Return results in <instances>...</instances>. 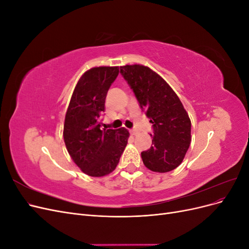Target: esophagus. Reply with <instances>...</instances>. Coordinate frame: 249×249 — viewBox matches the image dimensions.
<instances>
[{
    "instance_id": "34e87169",
    "label": "esophagus",
    "mask_w": 249,
    "mask_h": 249,
    "mask_svg": "<svg viewBox=\"0 0 249 249\" xmlns=\"http://www.w3.org/2000/svg\"><path fill=\"white\" fill-rule=\"evenodd\" d=\"M130 133L132 134V135H137V133H138V131L136 130V129H132L131 131H130Z\"/></svg>"
}]
</instances>
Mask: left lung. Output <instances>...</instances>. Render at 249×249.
Returning <instances> with one entry per match:
<instances>
[{
    "label": "left lung",
    "instance_id": "1",
    "mask_svg": "<svg viewBox=\"0 0 249 249\" xmlns=\"http://www.w3.org/2000/svg\"><path fill=\"white\" fill-rule=\"evenodd\" d=\"M142 111L153 124L152 146L141 153L143 164L155 172H168L183 162L191 142V122L172 88L147 66H120Z\"/></svg>",
    "mask_w": 249,
    "mask_h": 249
}]
</instances>
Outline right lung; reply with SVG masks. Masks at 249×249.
I'll use <instances>...</instances> for the list:
<instances>
[{
    "instance_id": "add662e5",
    "label": "right lung",
    "mask_w": 249,
    "mask_h": 249,
    "mask_svg": "<svg viewBox=\"0 0 249 249\" xmlns=\"http://www.w3.org/2000/svg\"><path fill=\"white\" fill-rule=\"evenodd\" d=\"M118 72V66L87 71L74 88L66 111L63 138L67 152L90 177H104L116 168L130 135L124 127L102 129L105 100Z\"/></svg>"
}]
</instances>
